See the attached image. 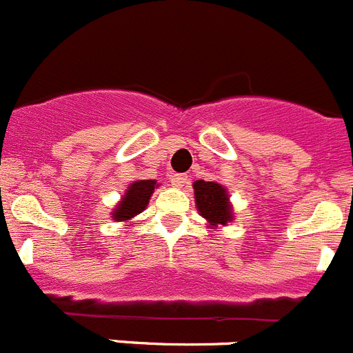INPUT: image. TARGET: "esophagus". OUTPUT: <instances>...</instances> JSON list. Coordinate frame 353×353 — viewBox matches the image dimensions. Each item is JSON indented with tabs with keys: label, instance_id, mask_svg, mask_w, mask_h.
I'll return each instance as SVG.
<instances>
[{
	"label": "esophagus",
	"instance_id": "1",
	"mask_svg": "<svg viewBox=\"0 0 353 353\" xmlns=\"http://www.w3.org/2000/svg\"><path fill=\"white\" fill-rule=\"evenodd\" d=\"M189 183L187 174H171V185L173 187H185Z\"/></svg>",
	"mask_w": 353,
	"mask_h": 353
}]
</instances>
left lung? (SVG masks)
I'll return each mask as SVG.
<instances>
[{"mask_svg":"<svg viewBox=\"0 0 353 353\" xmlns=\"http://www.w3.org/2000/svg\"><path fill=\"white\" fill-rule=\"evenodd\" d=\"M194 196L201 216L206 218L211 225H227L232 220L229 196L220 183L197 180L194 183Z\"/></svg>","mask_w":353,"mask_h":353,"instance_id":"8db88e82","label":"left lung"}]
</instances>
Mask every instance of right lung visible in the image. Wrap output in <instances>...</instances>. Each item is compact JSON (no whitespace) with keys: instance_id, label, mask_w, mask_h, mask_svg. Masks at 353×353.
<instances>
[{"instance_id":"right-lung-1","label":"right lung","mask_w":353,"mask_h":353,"mask_svg":"<svg viewBox=\"0 0 353 353\" xmlns=\"http://www.w3.org/2000/svg\"><path fill=\"white\" fill-rule=\"evenodd\" d=\"M154 189H156V182L154 180H139V182H133L130 185V189L126 190V194H124L123 201L114 210V220H130L135 214L142 213L147 204H149Z\"/></svg>"}]
</instances>
